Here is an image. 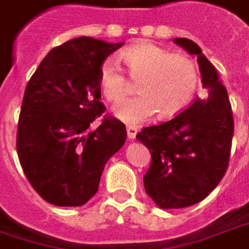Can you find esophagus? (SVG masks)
<instances>
[{"mask_svg": "<svg viewBox=\"0 0 249 249\" xmlns=\"http://www.w3.org/2000/svg\"><path fill=\"white\" fill-rule=\"evenodd\" d=\"M126 135H128V139L129 140H133V139H136L137 135V128L135 126H126Z\"/></svg>", "mask_w": 249, "mask_h": 249, "instance_id": "1", "label": "esophagus"}]
</instances>
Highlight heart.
<instances>
[{"label": "heart", "mask_w": 249, "mask_h": 249, "mask_svg": "<svg viewBox=\"0 0 249 249\" xmlns=\"http://www.w3.org/2000/svg\"><path fill=\"white\" fill-rule=\"evenodd\" d=\"M121 58L133 78H140L136 97L120 101L113 114L129 125L147 121L159 112L163 119L185 109L197 90L198 71L185 55H171L161 47L142 41L121 52ZM100 88L112 102L121 100L128 82L117 59H105L100 67Z\"/></svg>", "instance_id": "b5f03b06"}]
</instances>
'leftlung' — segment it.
<instances>
[{
    "instance_id": "8db88e82",
    "label": "left lung",
    "mask_w": 249,
    "mask_h": 249,
    "mask_svg": "<svg viewBox=\"0 0 249 249\" xmlns=\"http://www.w3.org/2000/svg\"><path fill=\"white\" fill-rule=\"evenodd\" d=\"M174 43L197 56L208 94L173 120L137 133L152 158L144 187L160 209L187 208L214 190L228 168L234 129L227 89L214 66L193 40L175 37Z\"/></svg>"
}]
</instances>
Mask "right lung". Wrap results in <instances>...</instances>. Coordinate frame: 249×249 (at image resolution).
<instances>
[{"label":"right lung","instance_id":"1","mask_svg":"<svg viewBox=\"0 0 249 249\" xmlns=\"http://www.w3.org/2000/svg\"><path fill=\"white\" fill-rule=\"evenodd\" d=\"M124 43L82 36L53 48L29 79L17 129L25 177L47 202L82 206L98 190L107 161L126 139L125 125L105 116L100 67Z\"/></svg>","mask_w":249,"mask_h":249}]
</instances>
